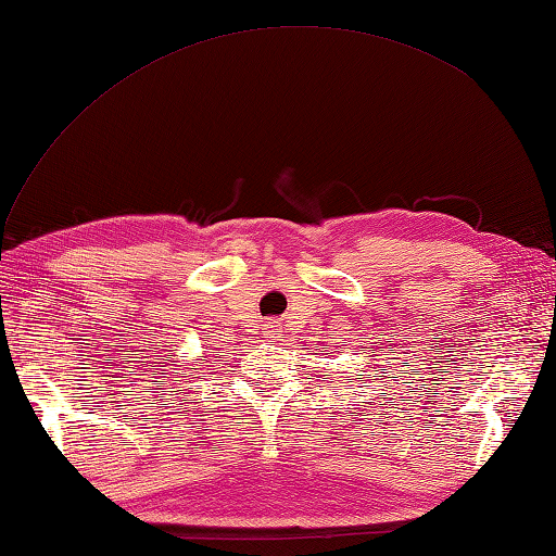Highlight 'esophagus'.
<instances>
[{
  "mask_svg": "<svg viewBox=\"0 0 556 556\" xmlns=\"http://www.w3.org/2000/svg\"><path fill=\"white\" fill-rule=\"evenodd\" d=\"M269 329H275V325H271V327H269ZM271 337H275V334H271V332H269V339H271Z\"/></svg>",
  "mask_w": 556,
  "mask_h": 556,
  "instance_id": "1",
  "label": "esophagus"
}]
</instances>
